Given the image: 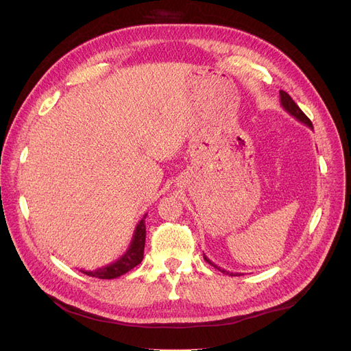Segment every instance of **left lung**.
I'll return each instance as SVG.
<instances>
[{"label": "left lung", "mask_w": 351, "mask_h": 351, "mask_svg": "<svg viewBox=\"0 0 351 351\" xmlns=\"http://www.w3.org/2000/svg\"><path fill=\"white\" fill-rule=\"evenodd\" d=\"M280 99H281V105H282V108L289 112L291 117H294V119L297 120V121H300V123H303V124H306L307 127H311V129H313V125H312V121L307 119V117L304 115V112L299 108V105H297L293 99H291V97L287 92H284V90H280ZM204 259L208 262V263H210L212 267L214 268H217L218 271H221L222 274H227V275H231V277H239V272H230V271H226V269H221L219 267H217V265L214 263V262H210L205 254H204Z\"/></svg>", "instance_id": "obj_1"}]
</instances>
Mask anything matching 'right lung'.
<instances>
[{
    "label": "right lung",
    "instance_id": "add662e5",
    "mask_svg": "<svg viewBox=\"0 0 351 351\" xmlns=\"http://www.w3.org/2000/svg\"><path fill=\"white\" fill-rule=\"evenodd\" d=\"M147 214L143 215V218L139 221V224L134 228V234L132 239V243L129 249L120 259L107 265V267L98 268L95 271H82L83 274L89 275V277H95L99 280H112L119 278L125 272L133 269L136 265H139L143 259V250H145V240H146V226H145V218Z\"/></svg>",
    "mask_w": 351,
    "mask_h": 351
}]
</instances>
